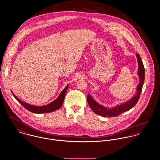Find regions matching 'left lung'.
<instances>
[{
    "label": "left lung",
    "mask_w": 160,
    "mask_h": 160,
    "mask_svg": "<svg viewBox=\"0 0 160 160\" xmlns=\"http://www.w3.org/2000/svg\"><path fill=\"white\" fill-rule=\"evenodd\" d=\"M136 57L138 58V75L140 78V82L137 87L136 92L134 96L132 97L130 100H128L127 102L122 103L117 106L108 108L102 106L95 101L91 96L88 94L87 96V101L89 106L92 110L95 112L96 114L102 116L104 117H114L118 116L121 113L126 112L134 106L138 101L139 99L140 95L142 91V87L144 82L145 78V69L143 64L141 58L139 54H136Z\"/></svg>",
    "instance_id": "8db88e82"
}]
</instances>
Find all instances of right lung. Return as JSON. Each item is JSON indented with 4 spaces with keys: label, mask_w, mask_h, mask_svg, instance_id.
Listing matches in <instances>:
<instances>
[{
    "label": "right lung",
    "mask_w": 160,
    "mask_h": 160,
    "mask_svg": "<svg viewBox=\"0 0 160 160\" xmlns=\"http://www.w3.org/2000/svg\"><path fill=\"white\" fill-rule=\"evenodd\" d=\"M68 87H69V85H67V87L61 91L59 96H58V98L56 99H55L52 102H51L47 105L43 106H32V105L29 104L26 102H24L21 101L18 98H17L15 95V94L12 91V93L18 102L29 111L35 113H44L52 112L53 111L56 110L62 106L63 102L64 100L65 94H66L67 89L68 88Z\"/></svg>",
    "instance_id": "add662e5"
}]
</instances>
